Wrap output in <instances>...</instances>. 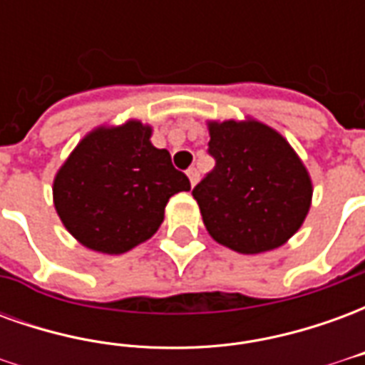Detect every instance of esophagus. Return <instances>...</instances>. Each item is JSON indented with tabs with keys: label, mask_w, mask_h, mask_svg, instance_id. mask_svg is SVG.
I'll use <instances>...</instances> for the list:
<instances>
[{
	"label": "esophagus",
	"mask_w": 365,
	"mask_h": 365,
	"mask_svg": "<svg viewBox=\"0 0 365 365\" xmlns=\"http://www.w3.org/2000/svg\"><path fill=\"white\" fill-rule=\"evenodd\" d=\"M187 178H190L191 185H195V183H197V180H199V170H197V168H190V170H187Z\"/></svg>",
	"instance_id": "obj_1"
}]
</instances>
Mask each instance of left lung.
<instances>
[{"mask_svg":"<svg viewBox=\"0 0 365 365\" xmlns=\"http://www.w3.org/2000/svg\"><path fill=\"white\" fill-rule=\"evenodd\" d=\"M213 172L193 187L209 235L230 250L285 245L305 221L313 183L289 143L260 120H209Z\"/></svg>","mask_w":365,"mask_h":365,"instance_id":"1","label":"left lung"}]
</instances>
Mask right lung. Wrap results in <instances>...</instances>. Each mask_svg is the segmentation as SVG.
<instances>
[{
	"mask_svg": "<svg viewBox=\"0 0 365 365\" xmlns=\"http://www.w3.org/2000/svg\"><path fill=\"white\" fill-rule=\"evenodd\" d=\"M150 136L152 127L136 119L97 127L56 172V213L86 248L128 252L160 229L168 199L191 190L170 152L152 146Z\"/></svg>",
	"mask_w": 365,
	"mask_h": 365,
	"instance_id": "add662e5",
	"label": "right lung"
}]
</instances>
